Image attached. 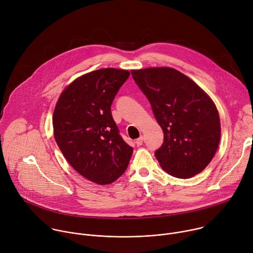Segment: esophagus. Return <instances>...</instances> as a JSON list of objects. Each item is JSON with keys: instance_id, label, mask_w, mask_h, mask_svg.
Returning <instances> with one entry per match:
<instances>
[{"instance_id": "1", "label": "esophagus", "mask_w": 253, "mask_h": 253, "mask_svg": "<svg viewBox=\"0 0 253 253\" xmlns=\"http://www.w3.org/2000/svg\"><path fill=\"white\" fill-rule=\"evenodd\" d=\"M143 142H144V138H143V136H140V137H139L138 139H136V141H135V143L137 144V146L142 145Z\"/></svg>"}]
</instances>
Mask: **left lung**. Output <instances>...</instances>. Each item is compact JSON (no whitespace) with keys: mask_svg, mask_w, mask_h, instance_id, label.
I'll return each instance as SVG.
<instances>
[{"mask_svg":"<svg viewBox=\"0 0 253 253\" xmlns=\"http://www.w3.org/2000/svg\"><path fill=\"white\" fill-rule=\"evenodd\" d=\"M163 130L155 151L162 169L177 178H190L206 168L220 141V120L211 98L190 78L173 68L132 70Z\"/></svg>","mask_w":253,"mask_h":253,"instance_id":"1","label":"left lung"}]
</instances>
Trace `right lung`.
Segmentation results:
<instances>
[{"mask_svg":"<svg viewBox=\"0 0 253 253\" xmlns=\"http://www.w3.org/2000/svg\"><path fill=\"white\" fill-rule=\"evenodd\" d=\"M130 75L105 68L72 82L53 114L54 137L69 164L90 181L111 184L127 169L133 148L122 139L111 105Z\"/></svg>","mask_w":253,"mask_h":253,"instance_id":"1","label":"right lung"}]
</instances>
